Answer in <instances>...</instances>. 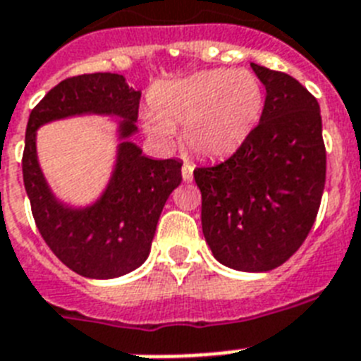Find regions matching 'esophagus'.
<instances>
[{
    "label": "esophagus",
    "mask_w": 361,
    "mask_h": 361,
    "mask_svg": "<svg viewBox=\"0 0 361 361\" xmlns=\"http://www.w3.org/2000/svg\"><path fill=\"white\" fill-rule=\"evenodd\" d=\"M192 171H195V166L190 165V163H185V165L181 166V176H183V181H185V183H190V181H192Z\"/></svg>",
    "instance_id": "34e87169"
}]
</instances>
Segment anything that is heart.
<instances>
[{
	"instance_id": "heart-1",
	"label": "heart",
	"mask_w": 361,
	"mask_h": 361,
	"mask_svg": "<svg viewBox=\"0 0 361 361\" xmlns=\"http://www.w3.org/2000/svg\"><path fill=\"white\" fill-rule=\"evenodd\" d=\"M264 108V90L247 69H209L163 82L152 92V110L143 126L157 141H171L174 126L190 152L220 159L237 152L255 130Z\"/></svg>"
}]
</instances>
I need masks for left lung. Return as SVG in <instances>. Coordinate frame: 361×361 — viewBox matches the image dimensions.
<instances>
[{
    "instance_id": "left-lung-1",
    "label": "left lung",
    "mask_w": 361,
    "mask_h": 361,
    "mask_svg": "<svg viewBox=\"0 0 361 361\" xmlns=\"http://www.w3.org/2000/svg\"><path fill=\"white\" fill-rule=\"evenodd\" d=\"M266 87L246 143L198 166L202 229L214 259L238 271H269L299 250L319 211L326 152L316 97L293 77L251 63Z\"/></svg>"
}]
</instances>
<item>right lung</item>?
I'll return each mask as SVG.
<instances>
[{"mask_svg":"<svg viewBox=\"0 0 361 361\" xmlns=\"http://www.w3.org/2000/svg\"><path fill=\"white\" fill-rule=\"evenodd\" d=\"M139 99L141 92L123 75L92 73L56 84L29 115L21 166L32 216L51 251L82 277L115 279L143 264L165 202L181 183L180 159H152L132 141ZM80 114L117 116L118 150L102 196L75 208L56 199L44 180L35 132L47 122Z\"/></svg>","mask_w":361,"mask_h":361,"instance_id":"obj_1","label":"right lung"}]
</instances>
